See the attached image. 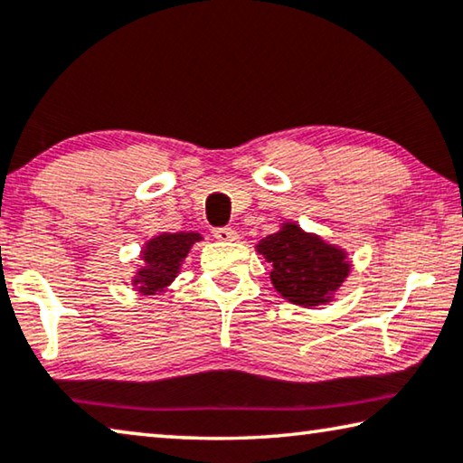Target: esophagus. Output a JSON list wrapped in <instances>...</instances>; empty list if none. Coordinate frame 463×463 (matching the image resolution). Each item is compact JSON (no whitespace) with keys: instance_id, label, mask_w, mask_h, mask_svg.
<instances>
[{"instance_id":"34e87169","label":"esophagus","mask_w":463,"mask_h":463,"mask_svg":"<svg viewBox=\"0 0 463 463\" xmlns=\"http://www.w3.org/2000/svg\"><path fill=\"white\" fill-rule=\"evenodd\" d=\"M214 237L218 241H237L239 234L232 229H226V226H222V229H214Z\"/></svg>"}]
</instances>
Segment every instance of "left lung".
I'll return each mask as SVG.
<instances>
[{
  "label": "left lung",
  "mask_w": 463,
  "mask_h": 463,
  "mask_svg": "<svg viewBox=\"0 0 463 463\" xmlns=\"http://www.w3.org/2000/svg\"><path fill=\"white\" fill-rule=\"evenodd\" d=\"M269 263V280L284 300L305 309H317L335 300L352 271L346 249L315 232H307L292 220L255 245Z\"/></svg>",
  "instance_id": "left-lung-1"
}]
</instances>
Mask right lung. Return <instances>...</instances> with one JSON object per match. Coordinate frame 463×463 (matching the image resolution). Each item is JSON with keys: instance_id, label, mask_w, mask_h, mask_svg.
<instances>
[{"instance_id": "obj_1", "label": "right lung", "mask_w": 463, "mask_h": 463, "mask_svg": "<svg viewBox=\"0 0 463 463\" xmlns=\"http://www.w3.org/2000/svg\"><path fill=\"white\" fill-rule=\"evenodd\" d=\"M203 241L200 232H163L148 239L139 251L142 266L134 271L131 286L144 297H158L179 276L183 261L195 243Z\"/></svg>"}]
</instances>
